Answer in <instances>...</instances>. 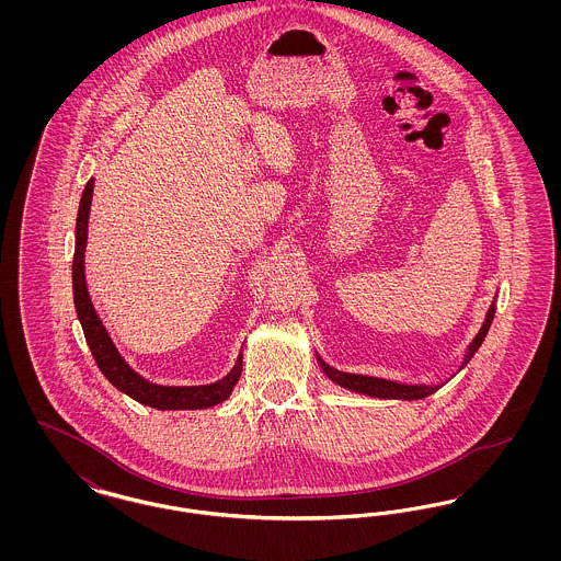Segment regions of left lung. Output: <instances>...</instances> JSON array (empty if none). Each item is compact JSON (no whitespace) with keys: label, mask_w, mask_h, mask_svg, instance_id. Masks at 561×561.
<instances>
[{"label":"left lung","mask_w":561,"mask_h":561,"mask_svg":"<svg viewBox=\"0 0 561 561\" xmlns=\"http://www.w3.org/2000/svg\"><path fill=\"white\" fill-rule=\"evenodd\" d=\"M494 311H496V298L492 300V305H490V309L485 313V320L481 323L480 332L476 334V339L469 343V347L465 351V357H462L458 370H462L471 362V357L478 353V348L481 347V343H483V339H485V334H488V330L492 325V320H494ZM318 364H320L321 370L332 382L345 387L348 391H355V393H362V396H370V398H378V400H423V398H428L431 393H435L437 389H442L446 385V382L408 385V382H398V380L378 378V376L343 373V370H336L330 364H325L320 355H318Z\"/></svg>","instance_id":"left-lung-1"}]
</instances>
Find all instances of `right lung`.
<instances>
[{"label":"right lung","instance_id":"obj_1","mask_svg":"<svg viewBox=\"0 0 561 561\" xmlns=\"http://www.w3.org/2000/svg\"><path fill=\"white\" fill-rule=\"evenodd\" d=\"M94 179L88 181L80 199L78 222H76V254H73V302L78 311V320L83 328L85 343L92 351V357L101 373L105 374L108 382L133 400L156 410H202L213 408L216 403L227 400L238 385L241 376V353L231 373L210 385H191V387H174V385H158L147 380L142 374L136 373L133 366L122 357L115 347L105 323L94 309V302L88 293L85 284V243H88V218L92 204Z\"/></svg>","mask_w":561,"mask_h":561}]
</instances>
